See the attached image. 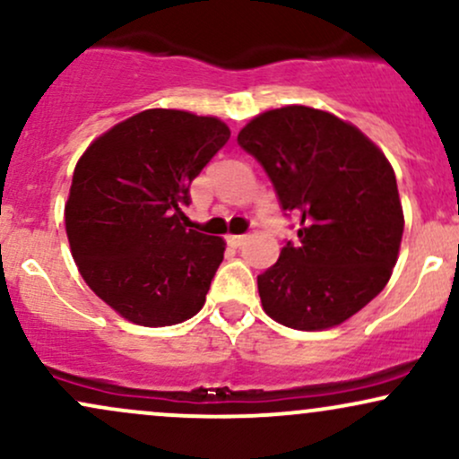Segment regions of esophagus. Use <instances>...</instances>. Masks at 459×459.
Listing matches in <instances>:
<instances>
[{"mask_svg":"<svg viewBox=\"0 0 459 459\" xmlns=\"http://www.w3.org/2000/svg\"><path fill=\"white\" fill-rule=\"evenodd\" d=\"M246 239H247V235H226V244H229L230 247L244 246Z\"/></svg>","mask_w":459,"mask_h":459,"instance_id":"obj_1","label":"esophagus"}]
</instances>
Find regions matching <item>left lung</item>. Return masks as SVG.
<instances>
[{
	"label": "left lung",
	"instance_id": "8db88e82",
	"mask_svg": "<svg viewBox=\"0 0 459 459\" xmlns=\"http://www.w3.org/2000/svg\"><path fill=\"white\" fill-rule=\"evenodd\" d=\"M237 144L261 163L284 215L299 218L298 239L256 278L263 308L296 330L343 324L397 263L403 212L391 163L354 125L304 105L256 116Z\"/></svg>",
	"mask_w": 459,
	"mask_h": 459
}]
</instances>
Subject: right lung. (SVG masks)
<instances>
[{"label":"right lung","mask_w":459,"mask_h":459,"mask_svg":"<svg viewBox=\"0 0 459 459\" xmlns=\"http://www.w3.org/2000/svg\"><path fill=\"white\" fill-rule=\"evenodd\" d=\"M213 116L146 109L94 140L73 172L68 244L88 287L134 324L161 328L203 308L222 237L186 229L189 186L229 142Z\"/></svg>","instance_id":"obj_1"}]
</instances>
